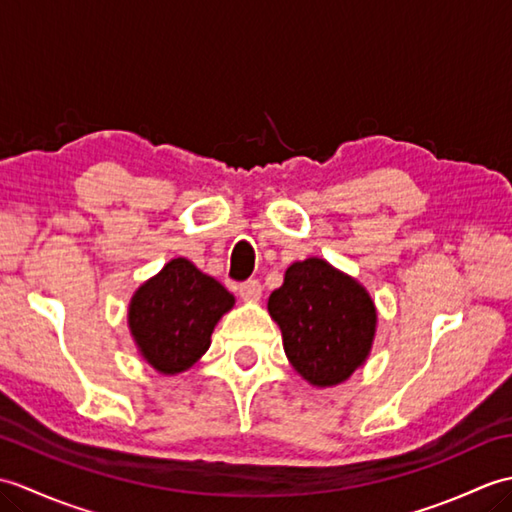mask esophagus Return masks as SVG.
I'll list each match as a JSON object with an SVG mask.
<instances>
[{"label":"esophagus","mask_w":512,"mask_h":512,"mask_svg":"<svg viewBox=\"0 0 512 512\" xmlns=\"http://www.w3.org/2000/svg\"><path fill=\"white\" fill-rule=\"evenodd\" d=\"M239 297L244 301H257L259 295H262V284L257 279H248L244 284H239Z\"/></svg>","instance_id":"esophagus-1"}]
</instances>
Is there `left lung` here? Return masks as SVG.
Listing matches in <instances>:
<instances>
[{"label": "left lung", "instance_id": "left-lung-1", "mask_svg": "<svg viewBox=\"0 0 512 512\" xmlns=\"http://www.w3.org/2000/svg\"><path fill=\"white\" fill-rule=\"evenodd\" d=\"M268 312L284 334L292 367L317 387L350 378L374 341V301L354 279L317 257L286 270Z\"/></svg>", "mask_w": 512, "mask_h": 512}]
</instances>
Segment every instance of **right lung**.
Returning <instances> with one entry per match:
<instances>
[{
    "instance_id": "obj_1",
    "label": "right lung",
    "mask_w": 512,
    "mask_h": 512,
    "mask_svg": "<svg viewBox=\"0 0 512 512\" xmlns=\"http://www.w3.org/2000/svg\"><path fill=\"white\" fill-rule=\"evenodd\" d=\"M233 303L220 281L178 257L138 288L129 306V328L151 367L178 374L209 350L215 323Z\"/></svg>"
}]
</instances>
